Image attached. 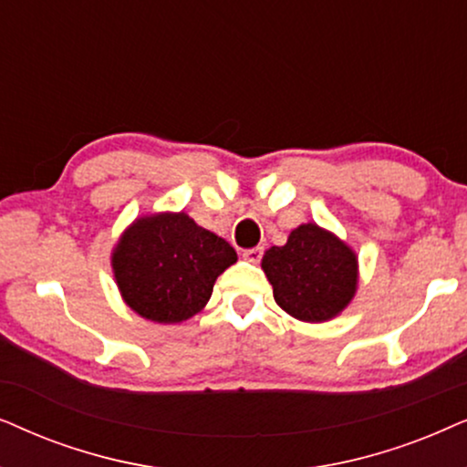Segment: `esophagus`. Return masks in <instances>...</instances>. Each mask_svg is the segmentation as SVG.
<instances>
[{"instance_id": "esophagus-1", "label": "esophagus", "mask_w": 467, "mask_h": 467, "mask_svg": "<svg viewBox=\"0 0 467 467\" xmlns=\"http://www.w3.org/2000/svg\"><path fill=\"white\" fill-rule=\"evenodd\" d=\"M263 252H265L263 247H250V250L244 252V258L250 260V263H254V265H258L260 258H263Z\"/></svg>"}]
</instances>
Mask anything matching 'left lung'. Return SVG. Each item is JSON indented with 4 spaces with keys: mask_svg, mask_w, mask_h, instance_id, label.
I'll use <instances>...</instances> for the list:
<instances>
[{
    "mask_svg": "<svg viewBox=\"0 0 467 467\" xmlns=\"http://www.w3.org/2000/svg\"><path fill=\"white\" fill-rule=\"evenodd\" d=\"M263 269L277 306L303 322L335 318L357 290L354 252L316 223L292 230L285 245H273Z\"/></svg>",
    "mask_w": 467,
    "mask_h": 467,
    "instance_id": "obj_1",
    "label": "left lung"
}]
</instances>
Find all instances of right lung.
Wrapping results in <instances>:
<instances>
[{
  "label": "right lung",
  "instance_id": "right-lung-1",
  "mask_svg": "<svg viewBox=\"0 0 467 467\" xmlns=\"http://www.w3.org/2000/svg\"><path fill=\"white\" fill-rule=\"evenodd\" d=\"M237 252L185 213L140 217L113 252L117 285L126 303L153 322H182L201 312L217 275Z\"/></svg>",
  "mask_w": 467,
  "mask_h": 467
}]
</instances>
